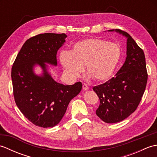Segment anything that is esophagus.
Here are the masks:
<instances>
[{"instance_id":"34e87169","label":"esophagus","mask_w":157,"mask_h":157,"mask_svg":"<svg viewBox=\"0 0 157 157\" xmlns=\"http://www.w3.org/2000/svg\"><path fill=\"white\" fill-rule=\"evenodd\" d=\"M82 89L84 90H88L89 89V87L88 86L86 85V84H83V86H82Z\"/></svg>"}]
</instances>
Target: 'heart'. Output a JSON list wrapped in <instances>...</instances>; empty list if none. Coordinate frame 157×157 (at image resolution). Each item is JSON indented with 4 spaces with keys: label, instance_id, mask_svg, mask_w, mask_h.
<instances>
[{
    "label": "heart",
    "instance_id": "1",
    "mask_svg": "<svg viewBox=\"0 0 157 157\" xmlns=\"http://www.w3.org/2000/svg\"><path fill=\"white\" fill-rule=\"evenodd\" d=\"M121 57L115 43L100 38H87L75 43L71 51H63L60 62L69 75L78 76L86 67L87 74L97 82L111 78Z\"/></svg>",
    "mask_w": 157,
    "mask_h": 157
}]
</instances>
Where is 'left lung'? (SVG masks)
I'll return each mask as SVG.
<instances>
[{"label": "left lung", "instance_id": "left-lung-1", "mask_svg": "<svg viewBox=\"0 0 157 157\" xmlns=\"http://www.w3.org/2000/svg\"><path fill=\"white\" fill-rule=\"evenodd\" d=\"M115 32L128 38L125 61L115 77L93 88L100 99L96 114L108 123L121 121L136 111L144 93L148 79L143 50L128 33L121 29H116Z\"/></svg>", "mask_w": 157, "mask_h": 157}]
</instances>
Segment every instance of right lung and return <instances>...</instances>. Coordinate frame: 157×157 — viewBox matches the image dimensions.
Wrapping results in <instances>:
<instances>
[{"instance_id": "obj_1", "label": "right lung", "mask_w": 157, "mask_h": 157, "mask_svg": "<svg viewBox=\"0 0 157 157\" xmlns=\"http://www.w3.org/2000/svg\"><path fill=\"white\" fill-rule=\"evenodd\" d=\"M67 37L65 34L45 33L29 38L17 54L11 69L13 96L23 115L36 126L52 128L61 121L69 102L82 88V82L63 85L55 82L45 63L57 65L56 53ZM38 64L41 76L33 71Z\"/></svg>"}]
</instances>
